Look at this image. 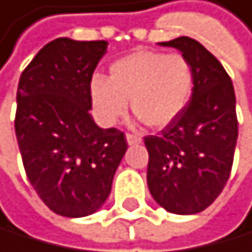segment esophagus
Returning a JSON list of instances; mask_svg holds the SVG:
<instances>
[{
	"label": "esophagus",
	"instance_id": "esophagus-1",
	"mask_svg": "<svg viewBox=\"0 0 252 252\" xmlns=\"http://www.w3.org/2000/svg\"><path fill=\"white\" fill-rule=\"evenodd\" d=\"M125 138H127L128 145H138V143H141V136L136 135V133H127L125 135Z\"/></svg>",
	"mask_w": 252,
	"mask_h": 252
}]
</instances>
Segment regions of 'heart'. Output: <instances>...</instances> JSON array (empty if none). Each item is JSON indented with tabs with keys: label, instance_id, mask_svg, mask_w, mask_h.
Here are the masks:
<instances>
[{
	"label": "heart",
	"instance_id": "b5f03b06",
	"mask_svg": "<svg viewBox=\"0 0 252 252\" xmlns=\"http://www.w3.org/2000/svg\"><path fill=\"white\" fill-rule=\"evenodd\" d=\"M194 70L180 53L136 51L116 61L109 78L96 74L90 80V98L96 117L114 125L128 111L151 128H164L187 107L193 93Z\"/></svg>",
	"mask_w": 252,
	"mask_h": 252
}]
</instances>
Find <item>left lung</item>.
Segmentation results:
<instances>
[{
  "mask_svg": "<svg viewBox=\"0 0 252 252\" xmlns=\"http://www.w3.org/2000/svg\"><path fill=\"white\" fill-rule=\"evenodd\" d=\"M160 46L177 48L193 65L194 85L187 107L158 135L145 136L148 188L172 214H196L222 193L238 138L235 90L214 54L193 38Z\"/></svg>",
  "mask_w": 252,
  "mask_h": 252,
  "instance_id": "left-lung-1",
  "label": "left lung"
}]
</instances>
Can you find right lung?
I'll use <instances>...</instances> for the list:
<instances>
[{
    "label": "right lung",
    "mask_w": 252,
    "mask_h": 252,
    "mask_svg": "<svg viewBox=\"0 0 252 252\" xmlns=\"http://www.w3.org/2000/svg\"><path fill=\"white\" fill-rule=\"evenodd\" d=\"M107 41L56 38L25 67L17 88L16 136L29 182L53 212L83 217L111 193L127 140L90 116V80Z\"/></svg>",
    "instance_id": "add662e5"
}]
</instances>
